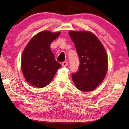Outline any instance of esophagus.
<instances>
[{
    "instance_id": "obj_1",
    "label": "esophagus",
    "mask_w": 129,
    "mask_h": 129,
    "mask_svg": "<svg viewBox=\"0 0 129 129\" xmlns=\"http://www.w3.org/2000/svg\"><path fill=\"white\" fill-rule=\"evenodd\" d=\"M62 67H66V66H68V62H64L62 63Z\"/></svg>"
}]
</instances>
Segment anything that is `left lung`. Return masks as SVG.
Segmentation results:
<instances>
[{
    "mask_svg": "<svg viewBox=\"0 0 129 129\" xmlns=\"http://www.w3.org/2000/svg\"><path fill=\"white\" fill-rule=\"evenodd\" d=\"M80 59L79 70L72 74L75 87L84 92L95 89L103 82L108 69V58L101 42L91 32H69Z\"/></svg>",
    "mask_w": 129,
    "mask_h": 129,
    "instance_id": "left-lung-1",
    "label": "left lung"
}]
</instances>
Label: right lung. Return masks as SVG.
<instances>
[{"instance_id":"right-lung-1","label":"right lung","mask_w":129,"mask_h":129,"mask_svg":"<svg viewBox=\"0 0 129 129\" xmlns=\"http://www.w3.org/2000/svg\"><path fill=\"white\" fill-rule=\"evenodd\" d=\"M60 34L59 31H41L25 47L21 58V69L26 81L31 86L39 88L46 87L61 67L50 49L51 43Z\"/></svg>"}]
</instances>
